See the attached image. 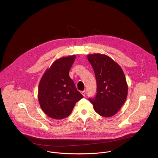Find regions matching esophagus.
Wrapping results in <instances>:
<instances>
[{
	"label": "esophagus",
	"mask_w": 158,
	"mask_h": 158,
	"mask_svg": "<svg viewBox=\"0 0 158 158\" xmlns=\"http://www.w3.org/2000/svg\"><path fill=\"white\" fill-rule=\"evenodd\" d=\"M81 93H82V95H83L84 97H85V90L82 91V92H81Z\"/></svg>",
	"instance_id": "34e87169"
}]
</instances>
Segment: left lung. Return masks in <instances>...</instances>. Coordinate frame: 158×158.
<instances>
[{
    "mask_svg": "<svg viewBox=\"0 0 158 158\" xmlns=\"http://www.w3.org/2000/svg\"><path fill=\"white\" fill-rule=\"evenodd\" d=\"M97 81V94L89 100L95 111L103 117H111L125 103L128 92L124 73L121 66L107 55H88Z\"/></svg>",
    "mask_w": 158,
    "mask_h": 158,
    "instance_id": "obj_1",
    "label": "left lung"
}]
</instances>
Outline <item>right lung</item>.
<instances>
[{"label": "right lung", "instance_id": "1", "mask_svg": "<svg viewBox=\"0 0 158 158\" xmlns=\"http://www.w3.org/2000/svg\"><path fill=\"white\" fill-rule=\"evenodd\" d=\"M76 55L56 60L43 74L39 85L38 100L50 118L62 119L72 112L76 103L84 97L69 76Z\"/></svg>", "mask_w": 158, "mask_h": 158}]
</instances>
